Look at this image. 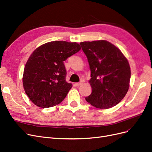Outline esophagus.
I'll use <instances>...</instances> for the list:
<instances>
[{
	"label": "esophagus",
	"instance_id": "esophagus-1",
	"mask_svg": "<svg viewBox=\"0 0 152 152\" xmlns=\"http://www.w3.org/2000/svg\"><path fill=\"white\" fill-rule=\"evenodd\" d=\"M82 83V82H77V83H75V86H80L81 84Z\"/></svg>",
	"mask_w": 152,
	"mask_h": 152
}]
</instances>
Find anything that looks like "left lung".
Here are the masks:
<instances>
[{
    "label": "left lung",
    "instance_id": "8db88e82",
    "mask_svg": "<svg viewBox=\"0 0 152 152\" xmlns=\"http://www.w3.org/2000/svg\"><path fill=\"white\" fill-rule=\"evenodd\" d=\"M91 71L92 93L86 100L99 109L121 102L129 89L131 77L128 60L116 46L106 40L80 43Z\"/></svg>",
    "mask_w": 152,
    "mask_h": 152
}]
</instances>
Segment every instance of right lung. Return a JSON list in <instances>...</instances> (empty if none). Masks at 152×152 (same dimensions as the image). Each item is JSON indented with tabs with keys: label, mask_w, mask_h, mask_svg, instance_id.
<instances>
[{
	"label": "right lung",
	"mask_w": 152,
	"mask_h": 152,
	"mask_svg": "<svg viewBox=\"0 0 152 152\" xmlns=\"http://www.w3.org/2000/svg\"><path fill=\"white\" fill-rule=\"evenodd\" d=\"M80 49L75 42L55 41L43 44L33 52L24 67L23 83L34 104L48 108L65 98L72 84L65 80L64 61Z\"/></svg>",
	"instance_id": "1"
}]
</instances>
